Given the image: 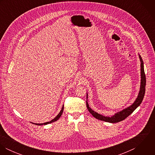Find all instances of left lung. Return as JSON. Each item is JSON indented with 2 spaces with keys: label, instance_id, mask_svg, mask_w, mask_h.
<instances>
[{
  "label": "left lung",
  "instance_id": "8db88e82",
  "mask_svg": "<svg viewBox=\"0 0 155 155\" xmlns=\"http://www.w3.org/2000/svg\"><path fill=\"white\" fill-rule=\"evenodd\" d=\"M140 61H141V86H140V90L139 92V94L135 101V102L133 103V104L130 106L129 107H127V109L123 110L120 112L117 113L115 114L114 116L111 117H107V116H104L103 115H101L98 114V113L92 110L89 107L88 102L87 101V107L89 113L92 114V115L95 117L96 119L101 120H103L105 122H108L110 123H117L119 122H120L124 119H125L128 116H130L134 111L135 110L141 103L144 94H145V90H146V74L144 73V64H143V60L141 57L140 55H139ZM88 98V94H87V100Z\"/></svg>",
  "mask_w": 155,
  "mask_h": 155
}]
</instances>
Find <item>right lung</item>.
<instances>
[{
  "label": "right lung",
  "mask_w": 155,
  "mask_h": 155,
  "mask_svg": "<svg viewBox=\"0 0 155 155\" xmlns=\"http://www.w3.org/2000/svg\"><path fill=\"white\" fill-rule=\"evenodd\" d=\"M63 110H64V106H63V107H62L61 110L60 111V112L58 113V114L54 119L51 120L50 122H47L44 123V124H34L37 125H47V124H50V123L54 122H55V121H57V120L60 117V116H61V114H62V113H63Z\"/></svg>",
  "instance_id": "obj_1"
}]
</instances>
